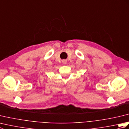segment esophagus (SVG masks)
Segmentation results:
<instances>
[{
    "label": "esophagus",
    "mask_w": 129,
    "mask_h": 129,
    "mask_svg": "<svg viewBox=\"0 0 129 129\" xmlns=\"http://www.w3.org/2000/svg\"><path fill=\"white\" fill-rule=\"evenodd\" d=\"M67 62V60L64 59V60H62V63H63V64H66Z\"/></svg>",
    "instance_id": "obj_1"
}]
</instances>
